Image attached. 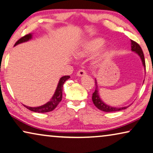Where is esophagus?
I'll return each mask as SVG.
<instances>
[{
	"label": "esophagus",
	"mask_w": 153,
	"mask_h": 153,
	"mask_svg": "<svg viewBox=\"0 0 153 153\" xmlns=\"http://www.w3.org/2000/svg\"><path fill=\"white\" fill-rule=\"evenodd\" d=\"M86 75H87V72H86L84 69H80L77 73V76H86Z\"/></svg>",
	"instance_id": "1"
}]
</instances>
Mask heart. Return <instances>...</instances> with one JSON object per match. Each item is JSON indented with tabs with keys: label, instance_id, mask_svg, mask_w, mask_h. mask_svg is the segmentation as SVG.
Returning <instances> with one entry per match:
<instances>
[{
	"label": "heart",
	"instance_id": "b5f03b06",
	"mask_svg": "<svg viewBox=\"0 0 153 153\" xmlns=\"http://www.w3.org/2000/svg\"><path fill=\"white\" fill-rule=\"evenodd\" d=\"M105 40L102 38L94 39L86 43L83 46L77 51V55L80 57H85L96 53L104 44Z\"/></svg>",
	"mask_w": 153,
	"mask_h": 153
}]
</instances>
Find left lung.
<instances>
[{
  "instance_id": "8db88e82",
  "label": "left lung",
  "mask_w": 153,
  "mask_h": 153,
  "mask_svg": "<svg viewBox=\"0 0 153 153\" xmlns=\"http://www.w3.org/2000/svg\"><path fill=\"white\" fill-rule=\"evenodd\" d=\"M131 48H131V50L137 53L139 57H140L142 64H143L144 68H145L146 70L145 58H144V55L141 46H139L137 42H135L134 41L131 40ZM95 83H96V90L93 93V95H92V100H93V102L94 104L95 105V106L97 107L98 109H100V110L106 111V112H114V111H117L123 110V109H126L129 107V106H126L123 107H114L105 104V102H102V100H101L100 96H99L98 85H97V82H96V80L95 82Z\"/></svg>"
}]
</instances>
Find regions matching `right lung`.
Masks as SVG:
<instances>
[{
	"instance_id": "1",
	"label": "right lung",
	"mask_w": 153,
	"mask_h": 153,
	"mask_svg": "<svg viewBox=\"0 0 153 153\" xmlns=\"http://www.w3.org/2000/svg\"><path fill=\"white\" fill-rule=\"evenodd\" d=\"M31 39H32L31 34H26V35H25L24 36H22L21 39H19L16 42V44H15L14 46H16L17 44H21V43L27 42V41ZM68 78H70L69 76H63L60 78L54 95H53L52 98L51 99V100L48 101V102L46 103L45 105H42V106H39V107H27V106H25V105H24V107H26V108L27 109H29V110L34 111V112H38V113H45V112H48V111H53V109H55L56 108V107L57 106L60 101L62 100L63 85L64 83L65 82V81L67 80Z\"/></svg>"
}]
</instances>
